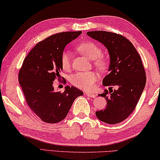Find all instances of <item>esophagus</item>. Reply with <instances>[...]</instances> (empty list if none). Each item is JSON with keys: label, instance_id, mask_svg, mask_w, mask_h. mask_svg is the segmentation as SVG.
Listing matches in <instances>:
<instances>
[{"label": "esophagus", "instance_id": "34e87169", "mask_svg": "<svg viewBox=\"0 0 160 160\" xmlns=\"http://www.w3.org/2000/svg\"><path fill=\"white\" fill-rule=\"evenodd\" d=\"M86 95L88 96V97H90V98H94V97H96V95L94 94H93V93H91V92H87L86 93Z\"/></svg>", "mask_w": 160, "mask_h": 160}]
</instances>
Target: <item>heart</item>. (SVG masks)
<instances>
[{
	"mask_svg": "<svg viewBox=\"0 0 160 160\" xmlns=\"http://www.w3.org/2000/svg\"><path fill=\"white\" fill-rule=\"evenodd\" d=\"M78 52L93 61V64L101 71L108 68L109 64L107 57L101 55V49L94 42L86 41L81 42L76 46ZM61 64L64 71H68L71 68V57L68 52L63 51L61 55ZM98 74L94 71L79 72L72 75L71 82L72 85L84 90L94 88L98 80Z\"/></svg>",
	"mask_w": 160,
	"mask_h": 160,
	"instance_id": "1",
	"label": "heart"
}]
</instances>
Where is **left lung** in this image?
<instances>
[{"label":"left lung","mask_w":160,"mask_h":160,"mask_svg":"<svg viewBox=\"0 0 160 160\" xmlns=\"http://www.w3.org/2000/svg\"><path fill=\"white\" fill-rule=\"evenodd\" d=\"M108 49L110 54L109 74L103 85L111 86L109 91L99 94L107 101L106 108L96 112L97 118L110 124L124 121L134 110L146 82V71L141 57L133 44L120 34L96 31L87 33ZM113 86L117 90H112Z\"/></svg>","instance_id":"left-lung-1"}]
</instances>
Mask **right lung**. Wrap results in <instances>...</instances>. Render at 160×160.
I'll return each mask as SVG.
<instances>
[{
  "mask_svg": "<svg viewBox=\"0 0 160 160\" xmlns=\"http://www.w3.org/2000/svg\"><path fill=\"white\" fill-rule=\"evenodd\" d=\"M81 33L82 31H67L48 37L32 49L19 69V82L26 101L45 122L63 120L75 98L83 95L75 87L66 86L63 92H54L53 88V81L59 80L63 69L61 55L65 46Z\"/></svg>",
  "mask_w": 160,
  "mask_h": 160,
  "instance_id": "obj_1",
  "label": "right lung"
}]
</instances>
